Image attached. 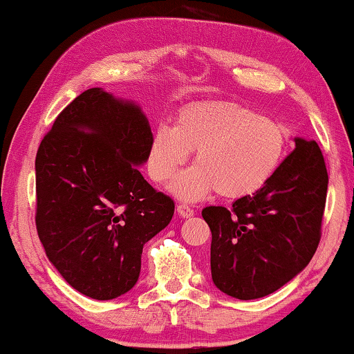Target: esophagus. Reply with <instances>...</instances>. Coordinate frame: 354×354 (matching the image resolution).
Listing matches in <instances>:
<instances>
[{"label": "esophagus", "mask_w": 354, "mask_h": 354, "mask_svg": "<svg viewBox=\"0 0 354 354\" xmlns=\"http://www.w3.org/2000/svg\"><path fill=\"white\" fill-rule=\"evenodd\" d=\"M176 212H178V216H181L185 218L194 216V209H191L189 205H186V204H178L176 205Z\"/></svg>", "instance_id": "esophagus-1"}]
</instances>
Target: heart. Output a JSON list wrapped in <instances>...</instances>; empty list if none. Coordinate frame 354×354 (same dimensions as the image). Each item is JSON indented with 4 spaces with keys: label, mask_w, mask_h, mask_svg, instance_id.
<instances>
[{
    "label": "heart",
    "mask_w": 354,
    "mask_h": 354,
    "mask_svg": "<svg viewBox=\"0 0 354 354\" xmlns=\"http://www.w3.org/2000/svg\"><path fill=\"white\" fill-rule=\"evenodd\" d=\"M286 149L288 131L277 120L234 101H203L183 107L173 129H156L147 168L165 185L187 162V151H196V165L174 180L173 194L194 203L217 189L222 198L239 199L274 176Z\"/></svg>",
    "instance_id": "heart-1"
}]
</instances>
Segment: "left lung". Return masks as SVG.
<instances>
[{
    "label": "left lung",
    "mask_w": 354,
    "mask_h": 354,
    "mask_svg": "<svg viewBox=\"0 0 354 354\" xmlns=\"http://www.w3.org/2000/svg\"><path fill=\"white\" fill-rule=\"evenodd\" d=\"M274 176L230 209L209 205L212 281L240 301L265 297L288 284L314 257L320 241L328 173L317 142L294 138Z\"/></svg>",
    "instance_id": "1"
}]
</instances>
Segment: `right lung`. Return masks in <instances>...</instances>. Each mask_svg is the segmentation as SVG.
Here are the masks:
<instances>
[{"label":"right lung","mask_w":354,"mask_h":354,"mask_svg":"<svg viewBox=\"0 0 354 354\" xmlns=\"http://www.w3.org/2000/svg\"><path fill=\"white\" fill-rule=\"evenodd\" d=\"M151 129L140 106L102 88L58 114L35 156V225L48 261L71 288L109 301L136 286L142 250L174 203L144 180Z\"/></svg>","instance_id":"right-lung-1"}]
</instances>
